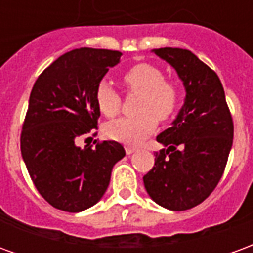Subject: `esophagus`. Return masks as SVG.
I'll return each instance as SVG.
<instances>
[{"label":"esophagus","instance_id":"esophagus-1","mask_svg":"<svg viewBox=\"0 0 253 253\" xmlns=\"http://www.w3.org/2000/svg\"><path fill=\"white\" fill-rule=\"evenodd\" d=\"M125 149H126V153L127 154H132V153H134V152H135V150H137V149L132 148V146H126V148H125Z\"/></svg>","mask_w":253,"mask_h":253}]
</instances>
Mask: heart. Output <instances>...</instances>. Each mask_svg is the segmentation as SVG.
Here are the masks:
<instances>
[{
  "label": "heart",
  "instance_id": "heart-1",
  "mask_svg": "<svg viewBox=\"0 0 253 253\" xmlns=\"http://www.w3.org/2000/svg\"><path fill=\"white\" fill-rule=\"evenodd\" d=\"M123 81L130 92L141 94L137 107L141 114L108 122L104 132L114 141L138 143L156 130L157 119L167 121L173 115L179 104V89L164 80V73L159 67L148 63L130 67L123 74ZM94 99L101 114L108 118L121 111V94L107 80L97 84Z\"/></svg>",
  "mask_w": 253,
  "mask_h": 253
}]
</instances>
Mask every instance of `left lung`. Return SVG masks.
<instances>
[{
    "instance_id": "obj_1",
    "label": "left lung",
    "mask_w": 253,
    "mask_h": 253,
    "mask_svg": "<svg viewBox=\"0 0 253 253\" xmlns=\"http://www.w3.org/2000/svg\"><path fill=\"white\" fill-rule=\"evenodd\" d=\"M183 83L186 97L172 126L157 135L164 149L143 176L149 196L173 211L195 207L217 187L233 143V121L219 78L195 54L154 48Z\"/></svg>"
}]
</instances>
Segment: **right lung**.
<instances>
[{
    "instance_id": "add662e5",
    "label": "right lung",
    "mask_w": 253,
    "mask_h": 253,
    "mask_svg": "<svg viewBox=\"0 0 253 253\" xmlns=\"http://www.w3.org/2000/svg\"><path fill=\"white\" fill-rule=\"evenodd\" d=\"M122 52L77 48L47 67L31 90L20 138L21 156L36 190L52 207L80 212L103 198L114 165L126 156L119 142L78 146L97 127L94 93Z\"/></svg>"
}]
</instances>
